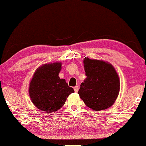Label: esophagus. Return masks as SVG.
<instances>
[{"label": "esophagus", "instance_id": "obj_1", "mask_svg": "<svg viewBox=\"0 0 146 146\" xmlns=\"http://www.w3.org/2000/svg\"><path fill=\"white\" fill-rule=\"evenodd\" d=\"M78 89H79V87L77 86L74 87V90H75V92H77L78 91Z\"/></svg>", "mask_w": 146, "mask_h": 146}]
</instances>
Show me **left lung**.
<instances>
[{"label":"left lung","mask_w":146,"mask_h":146,"mask_svg":"<svg viewBox=\"0 0 146 146\" xmlns=\"http://www.w3.org/2000/svg\"><path fill=\"white\" fill-rule=\"evenodd\" d=\"M87 78L80 85L78 94L91 109H107L115 103L120 91V80L110 63L102 60L84 58Z\"/></svg>","instance_id":"obj_1"}]
</instances>
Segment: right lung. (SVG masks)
I'll return each mask as SVG.
<instances>
[{"label": "right lung", "instance_id": "right-lung-1", "mask_svg": "<svg viewBox=\"0 0 146 146\" xmlns=\"http://www.w3.org/2000/svg\"><path fill=\"white\" fill-rule=\"evenodd\" d=\"M62 62L44 64L34 72L29 84V93L33 104L40 110L54 112L62 108L69 95L73 93L65 79L59 74Z\"/></svg>", "mask_w": 146, "mask_h": 146}]
</instances>
